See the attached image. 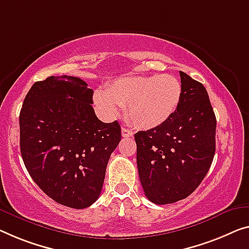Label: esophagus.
<instances>
[{"label":"esophagus","instance_id":"obj_1","mask_svg":"<svg viewBox=\"0 0 249 249\" xmlns=\"http://www.w3.org/2000/svg\"><path fill=\"white\" fill-rule=\"evenodd\" d=\"M122 135H123V137H131L133 136V132L129 128L123 127L122 128Z\"/></svg>","mask_w":249,"mask_h":249}]
</instances>
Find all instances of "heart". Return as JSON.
<instances>
[{
  "label": "heart",
  "instance_id": "b5f03b06",
  "mask_svg": "<svg viewBox=\"0 0 249 249\" xmlns=\"http://www.w3.org/2000/svg\"><path fill=\"white\" fill-rule=\"evenodd\" d=\"M182 86L174 76L122 77L94 95L95 104L108 117L127 107L129 121L137 127L154 128L172 116L179 106Z\"/></svg>",
  "mask_w": 249,
  "mask_h": 249
}]
</instances>
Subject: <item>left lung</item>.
<instances>
[{"label": "left lung", "instance_id": "left-lung-1", "mask_svg": "<svg viewBox=\"0 0 249 249\" xmlns=\"http://www.w3.org/2000/svg\"><path fill=\"white\" fill-rule=\"evenodd\" d=\"M182 96L168 121L134 135L144 194L157 205L190 196L210 169L216 151V116L205 86L180 71Z\"/></svg>", "mask_w": 249, "mask_h": 249}]
</instances>
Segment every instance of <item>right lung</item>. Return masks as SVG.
Listing matches in <instances>:
<instances>
[{
    "instance_id": "1",
    "label": "right lung",
    "mask_w": 249,
    "mask_h": 249,
    "mask_svg": "<svg viewBox=\"0 0 249 249\" xmlns=\"http://www.w3.org/2000/svg\"><path fill=\"white\" fill-rule=\"evenodd\" d=\"M92 89L72 76L36 81L20 112V148L33 181L55 202L91 206L102 192L110 154L121 141L117 121L103 123Z\"/></svg>"
}]
</instances>
